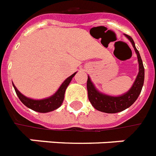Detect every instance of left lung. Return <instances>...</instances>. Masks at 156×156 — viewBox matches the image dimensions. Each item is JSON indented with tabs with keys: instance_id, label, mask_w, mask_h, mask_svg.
<instances>
[{
	"instance_id": "8db88e82",
	"label": "left lung",
	"mask_w": 156,
	"mask_h": 156,
	"mask_svg": "<svg viewBox=\"0 0 156 156\" xmlns=\"http://www.w3.org/2000/svg\"><path fill=\"white\" fill-rule=\"evenodd\" d=\"M125 35L132 43L133 48L138 56V61L139 64V72L130 90L121 96H118V97L109 96V95H104L99 92L95 88L93 83H91L90 78L88 77L87 78V87L88 99L90 100V104H92V106L95 109H97L98 111L106 112V113H116L130 107L138 99V95H140L143 83H144V67H143V61L141 58L140 54L138 49L136 48L133 39L129 35Z\"/></svg>"
}]
</instances>
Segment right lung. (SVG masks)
Here are the masks:
<instances>
[{
  "label": "right lung",
  "mask_w": 156,
  "mask_h": 156,
  "mask_svg": "<svg viewBox=\"0 0 156 156\" xmlns=\"http://www.w3.org/2000/svg\"><path fill=\"white\" fill-rule=\"evenodd\" d=\"M75 73H74L73 74L69 76L68 78H66L65 82L61 84L58 90L52 96L48 98V99H44V100H35L29 99V98L26 97L23 95H22L17 90V88L15 87V86L13 85V87H14V90H15L16 94L18 95V97L19 98L21 102L23 103L24 105H26L29 108L32 109L34 111L38 112H48L53 111L55 109L58 108L62 104L64 97H65V92H66V88H67L69 83L71 82L73 76L75 75Z\"/></svg>",
  "instance_id": "obj_1"
}]
</instances>
